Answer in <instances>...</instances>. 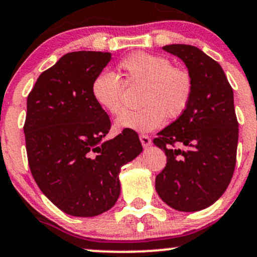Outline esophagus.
I'll list each match as a JSON object with an SVG mask.
<instances>
[{
  "instance_id": "1",
  "label": "esophagus",
  "mask_w": 257,
  "mask_h": 257,
  "mask_svg": "<svg viewBox=\"0 0 257 257\" xmlns=\"http://www.w3.org/2000/svg\"><path fill=\"white\" fill-rule=\"evenodd\" d=\"M140 140H141L142 146H143L144 148H148L150 144H152V140H150V137L148 135H141Z\"/></svg>"
}]
</instances>
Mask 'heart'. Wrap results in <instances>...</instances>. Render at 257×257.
Returning <instances> with one entry per match:
<instances>
[{"instance_id": "obj_1", "label": "heart", "mask_w": 257, "mask_h": 257, "mask_svg": "<svg viewBox=\"0 0 257 257\" xmlns=\"http://www.w3.org/2000/svg\"><path fill=\"white\" fill-rule=\"evenodd\" d=\"M119 77L101 72L92 81L95 102L111 115L123 108V84L143 85L138 110L122 113L116 119L117 130L150 132L164 125L166 116L178 119L185 113L194 95V78L189 69L173 66L167 57L146 51L130 54L117 63Z\"/></svg>"}]
</instances>
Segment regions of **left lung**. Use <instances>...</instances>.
<instances>
[{
	"instance_id": "1",
	"label": "left lung",
	"mask_w": 257,
	"mask_h": 257,
	"mask_svg": "<svg viewBox=\"0 0 257 257\" xmlns=\"http://www.w3.org/2000/svg\"><path fill=\"white\" fill-rule=\"evenodd\" d=\"M164 50L185 62L195 87L185 113L154 138L167 156L155 188L170 207L197 212L218 201L233 176L238 144L233 90L221 66L198 48L172 44Z\"/></svg>"
}]
</instances>
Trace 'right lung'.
Wrapping results in <instances>:
<instances>
[{
  "instance_id": "obj_1",
  "label": "right lung",
  "mask_w": 257,
  "mask_h": 257,
  "mask_svg": "<svg viewBox=\"0 0 257 257\" xmlns=\"http://www.w3.org/2000/svg\"><path fill=\"white\" fill-rule=\"evenodd\" d=\"M109 61L110 53L102 51L66 54L39 75L27 96L30 171L41 191L73 216L110 209L120 195V168L142 152L132 130L102 142L111 123L91 85Z\"/></svg>"
}]
</instances>
